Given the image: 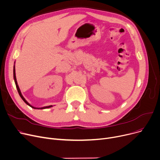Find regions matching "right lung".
Wrapping results in <instances>:
<instances>
[{"label":"right lung","mask_w":160,"mask_h":160,"mask_svg":"<svg viewBox=\"0 0 160 160\" xmlns=\"http://www.w3.org/2000/svg\"><path fill=\"white\" fill-rule=\"evenodd\" d=\"M13 79H14V81H15V86H16V88H17V89H18V93H19V95H20V97H21V98L22 99V100L23 101L26 103L27 105H28L29 106H30L31 108H33V109H38V110H43V109H47V108H51V107H52V105H50V106H44V107H42V108H36V107H33V106H32V105H30L27 100H26V99H25L24 98V97L22 96V93H21V90H20V89H19V86H18V82H17V79H16V76H15V62H14V65H13Z\"/></svg>","instance_id":"right-lung-1"}]
</instances>
